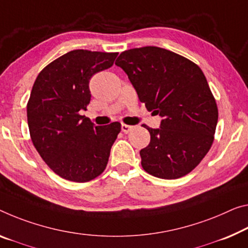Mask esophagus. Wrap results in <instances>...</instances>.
Returning <instances> with one entry per match:
<instances>
[{
	"mask_svg": "<svg viewBox=\"0 0 248 248\" xmlns=\"http://www.w3.org/2000/svg\"><path fill=\"white\" fill-rule=\"evenodd\" d=\"M133 129V126H131V125H126V124H122V132L125 133V134H127V133H129Z\"/></svg>",
	"mask_w": 248,
	"mask_h": 248,
	"instance_id": "34e87169",
	"label": "esophagus"
}]
</instances>
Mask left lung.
<instances>
[{"mask_svg": "<svg viewBox=\"0 0 248 248\" xmlns=\"http://www.w3.org/2000/svg\"><path fill=\"white\" fill-rule=\"evenodd\" d=\"M115 64L127 74L140 101L159 114L161 127L147 128L140 150L145 172L164 180L185 176L211 148L218 120L216 101L199 65L157 46L122 52Z\"/></svg>", "mask_w": 248, "mask_h": 248, "instance_id": "8db88e82", "label": "left lung"}]
</instances>
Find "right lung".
Listing matches in <instances>:
<instances>
[{"instance_id": "right-lung-1", "label": "right lung", "mask_w": 248, "mask_h": 248, "mask_svg": "<svg viewBox=\"0 0 248 248\" xmlns=\"http://www.w3.org/2000/svg\"><path fill=\"white\" fill-rule=\"evenodd\" d=\"M119 53L74 49L40 72L28 102L30 135L36 151L55 174L84 183L104 172L121 123L94 124L81 111L91 101L89 83L113 65Z\"/></svg>"}]
</instances>
